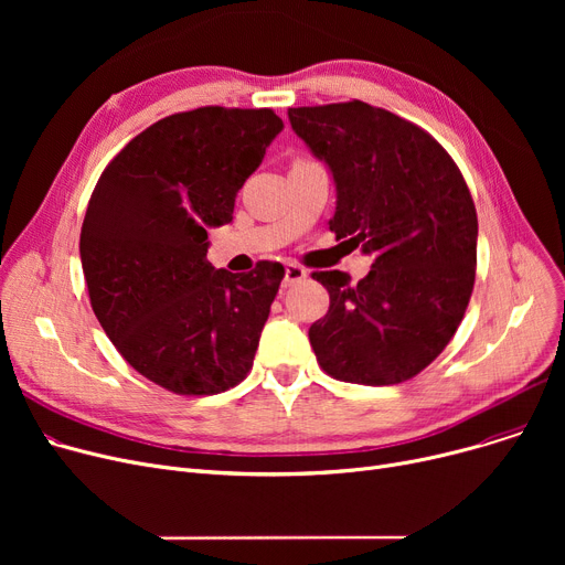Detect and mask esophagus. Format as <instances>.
Listing matches in <instances>:
<instances>
[{
    "mask_svg": "<svg viewBox=\"0 0 565 565\" xmlns=\"http://www.w3.org/2000/svg\"><path fill=\"white\" fill-rule=\"evenodd\" d=\"M305 277H307V270H305V267H300L298 263H288V265H286V275H284V288H288V286H292V284L302 281Z\"/></svg>",
    "mask_w": 565,
    "mask_h": 565,
    "instance_id": "34e87169",
    "label": "esophagus"
}]
</instances>
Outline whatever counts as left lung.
Returning <instances> with one entry per match:
<instances>
[{"label": "left lung", "instance_id": "8db88e82", "mask_svg": "<svg viewBox=\"0 0 565 565\" xmlns=\"http://www.w3.org/2000/svg\"><path fill=\"white\" fill-rule=\"evenodd\" d=\"M288 121L334 178L337 241L373 256L352 284L313 273L330 311L309 328L324 373L396 384L447 348L477 275V207L451 156L422 128L362 100L290 107Z\"/></svg>", "mask_w": 565, "mask_h": 565}]
</instances>
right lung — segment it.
Here are the masks:
<instances>
[{"label": "right lung", "instance_id": "right-lung-1", "mask_svg": "<svg viewBox=\"0 0 565 565\" xmlns=\"http://www.w3.org/2000/svg\"><path fill=\"white\" fill-rule=\"evenodd\" d=\"M281 130L273 109L167 116L107 164L88 201L79 258L94 313L124 360L173 394L226 392L254 364L284 267L217 270L207 228L233 222Z\"/></svg>", "mask_w": 565, "mask_h": 565}]
</instances>
